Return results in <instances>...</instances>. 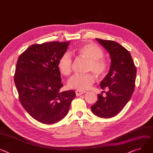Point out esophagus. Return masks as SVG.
Segmentation results:
<instances>
[{
    "instance_id": "1",
    "label": "esophagus",
    "mask_w": 153,
    "mask_h": 153,
    "mask_svg": "<svg viewBox=\"0 0 153 153\" xmlns=\"http://www.w3.org/2000/svg\"><path fill=\"white\" fill-rule=\"evenodd\" d=\"M86 92L85 91H83V90H76V94L77 96H79V95H81L83 94H85Z\"/></svg>"
}]
</instances>
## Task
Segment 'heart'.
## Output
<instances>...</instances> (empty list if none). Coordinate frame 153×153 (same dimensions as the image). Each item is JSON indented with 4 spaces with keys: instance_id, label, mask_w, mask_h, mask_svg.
<instances>
[{
    "instance_id": "1",
    "label": "heart",
    "mask_w": 153,
    "mask_h": 153,
    "mask_svg": "<svg viewBox=\"0 0 153 153\" xmlns=\"http://www.w3.org/2000/svg\"><path fill=\"white\" fill-rule=\"evenodd\" d=\"M76 52L89 60L88 70L92 71L98 76H103L107 69V64L103 56V51L101 47L93 43H87L76 49ZM73 59L71 53L65 52L59 58L58 68L60 73L65 76H68L72 71ZM95 81V77L92 74H76L71 77L68 82V87L78 90H84L90 88Z\"/></svg>"
}]
</instances>
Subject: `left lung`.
Here are the masks:
<instances>
[{
    "mask_svg": "<svg viewBox=\"0 0 153 153\" xmlns=\"http://www.w3.org/2000/svg\"><path fill=\"white\" fill-rule=\"evenodd\" d=\"M96 40L109 53L111 66L100 83L101 88L107 90L106 96L98 94V101L91 110L98 117L110 118L120 112L133 94L137 69L130 52L124 47L113 40Z\"/></svg>",
    "mask_w": 153,
    "mask_h": 153,
    "instance_id": "8db88e82",
    "label": "left lung"
}]
</instances>
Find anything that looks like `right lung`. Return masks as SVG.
I'll return each mask as SVG.
<instances>
[{"instance_id": "right-lung-1", "label": "right lung", "mask_w": 153, "mask_h": 153, "mask_svg": "<svg viewBox=\"0 0 153 153\" xmlns=\"http://www.w3.org/2000/svg\"><path fill=\"white\" fill-rule=\"evenodd\" d=\"M69 44H34L17 61L14 80L20 103L30 116L42 124H54L63 119L76 96L73 90L59 91L63 85L58 62Z\"/></svg>"}]
</instances>
